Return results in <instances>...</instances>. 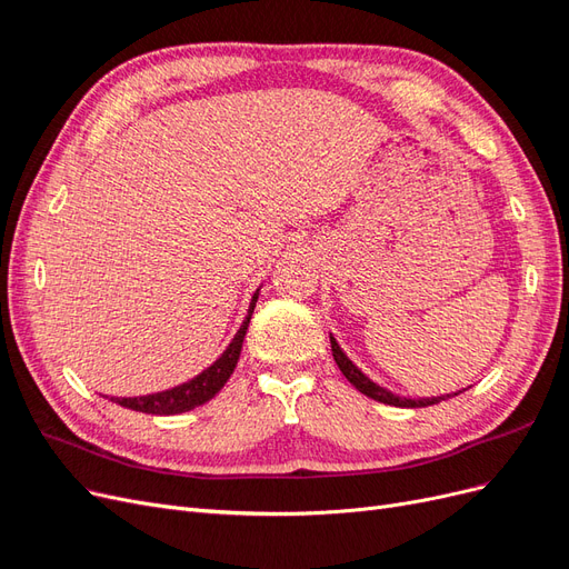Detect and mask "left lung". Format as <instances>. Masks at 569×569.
Returning a JSON list of instances; mask_svg holds the SVG:
<instances>
[{
  "instance_id": "obj_1",
  "label": "left lung",
  "mask_w": 569,
  "mask_h": 569,
  "mask_svg": "<svg viewBox=\"0 0 569 569\" xmlns=\"http://www.w3.org/2000/svg\"><path fill=\"white\" fill-rule=\"evenodd\" d=\"M330 343H332L335 363L339 366V370L343 372V377H347V380H349L360 393H366V396H370V399L380 401V403L396 406V408H425V406L441 403V401H446V399H451V396H458V393H460V391H456V393H443V396H427V399H408V396H399V393H393V391L380 387L377 382H372L363 370H358V366L353 363V360H351L347 353L341 351V347H339L337 339H335L332 335H330ZM462 391H465V389H462Z\"/></svg>"
}]
</instances>
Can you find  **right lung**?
I'll return each mask as SVG.
<instances>
[{
    "mask_svg": "<svg viewBox=\"0 0 569 569\" xmlns=\"http://www.w3.org/2000/svg\"><path fill=\"white\" fill-rule=\"evenodd\" d=\"M258 291H253V297L249 301V311H247V318L244 322L239 325L237 335L232 337V341L228 343V349L222 351L213 363L201 370L197 377H192V380H187L178 387H170L166 391H157V393H147V396H128V399H116V396H111V401L123 406V408H130V410H140V412H151V416H178V412H187L192 410L206 401H211L213 396L226 387V382L230 380V375L234 372L237 368V360H239V353H242V343H244V337H247V330H249V322H251V316H253V308H256V301H258Z\"/></svg>",
    "mask_w": 569,
    "mask_h": 569,
    "instance_id": "1",
    "label": "right lung"
}]
</instances>
